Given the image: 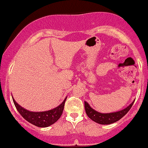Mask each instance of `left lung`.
<instances>
[{
	"label": "left lung",
	"mask_w": 148,
	"mask_h": 148,
	"mask_svg": "<svg viewBox=\"0 0 148 148\" xmlns=\"http://www.w3.org/2000/svg\"><path fill=\"white\" fill-rule=\"evenodd\" d=\"M134 103V101L129 106H128L122 110L115 112H111V113H101V112H97L95 109H93L86 101H84V107L86 114L91 120L98 123V124L109 125L118 121L122 117H123L131 109Z\"/></svg>",
	"instance_id": "obj_1"
}]
</instances>
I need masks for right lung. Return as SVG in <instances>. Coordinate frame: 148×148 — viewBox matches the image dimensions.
Returning <instances> with one entry per match:
<instances>
[{
    "label": "right lung",
    "mask_w": 148,
    "mask_h": 148,
    "mask_svg": "<svg viewBox=\"0 0 148 148\" xmlns=\"http://www.w3.org/2000/svg\"><path fill=\"white\" fill-rule=\"evenodd\" d=\"M12 99H13V102H14L17 110L25 120H27L28 123L34 125L36 126L40 127V128H46V127L50 126L55 123L60 118L62 112H63L64 106L65 101L67 99V97H65L63 102L57 107L51 109V110L45 111V112L28 111L19 105L15 101L14 97H12Z\"/></svg>",
    "instance_id": "obj_1"
}]
</instances>
